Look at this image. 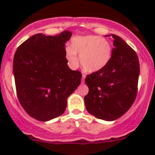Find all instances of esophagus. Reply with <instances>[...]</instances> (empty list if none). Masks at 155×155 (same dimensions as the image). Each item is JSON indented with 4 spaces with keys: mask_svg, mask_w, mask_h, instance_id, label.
<instances>
[{
    "mask_svg": "<svg viewBox=\"0 0 155 155\" xmlns=\"http://www.w3.org/2000/svg\"><path fill=\"white\" fill-rule=\"evenodd\" d=\"M85 75H82V83H85Z\"/></svg>",
    "mask_w": 155,
    "mask_h": 155,
    "instance_id": "obj_1",
    "label": "esophagus"
}]
</instances>
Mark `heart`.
Wrapping results in <instances>:
<instances>
[{"mask_svg": "<svg viewBox=\"0 0 155 155\" xmlns=\"http://www.w3.org/2000/svg\"><path fill=\"white\" fill-rule=\"evenodd\" d=\"M81 64L85 71L95 73L107 67L112 57V46L107 40L98 36L76 37L72 40L65 55L70 68L76 69Z\"/></svg>", "mask_w": 155, "mask_h": 155, "instance_id": "1", "label": "heart"}]
</instances>
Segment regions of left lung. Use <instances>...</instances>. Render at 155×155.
<instances>
[{
    "label": "left lung",
    "instance_id": "8db88e82",
    "mask_svg": "<svg viewBox=\"0 0 155 155\" xmlns=\"http://www.w3.org/2000/svg\"><path fill=\"white\" fill-rule=\"evenodd\" d=\"M110 61L105 68L87 75L85 97L87 112L104 121H115L129 110L137 94L140 62L136 51L115 34Z\"/></svg>",
    "mask_w": 155,
    "mask_h": 155
}]
</instances>
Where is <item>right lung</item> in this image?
I'll use <instances>...</instances> for the list:
<instances>
[{
  "mask_svg": "<svg viewBox=\"0 0 155 155\" xmlns=\"http://www.w3.org/2000/svg\"><path fill=\"white\" fill-rule=\"evenodd\" d=\"M71 36L69 31L56 36L37 34L15 53L13 75L18 101L38 121L62 115L67 99L81 83L82 73L69 68L65 55V43Z\"/></svg>",
  "mask_w": 155,
  "mask_h": 155,
  "instance_id": "right-lung-1",
  "label": "right lung"
}]
</instances>
